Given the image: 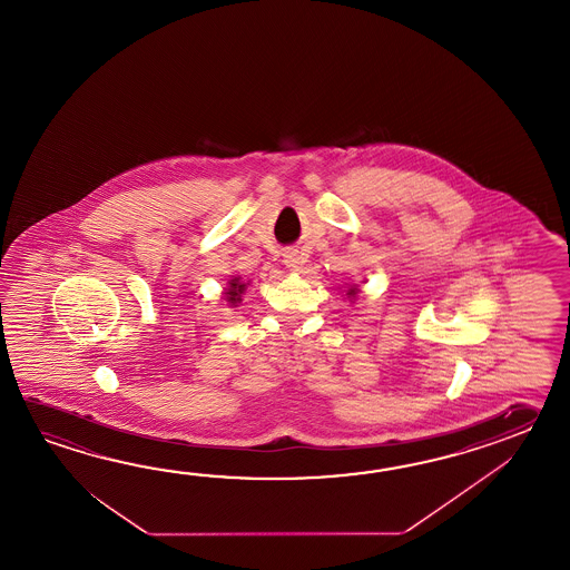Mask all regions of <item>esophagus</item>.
<instances>
[{
	"mask_svg": "<svg viewBox=\"0 0 570 570\" xmlns=\"http://www.w3.org/2000/svg\"><path fill=\"white\" fill-rule=\"evenodd\" d=\"M285 263H287V267L291 271H302L303 268V258L297 253H289V255L285 256Z\"/></svg>",
	"mask_w": 570,
	"mask_h": 570,
	"instance_id": "obj_1",
	"label": "esophagus"
}]
</instances>
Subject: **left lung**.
I'll use <instances>...</instances> for the list:
<instances>
[{
  "label": "left lung",
  "mask_w": 570,
  "mask_h": 570,
  "mask_svg": "<svg viewBox=\"0 0 570 570\" xmlns=\"http://www.w3.org/2000/svg\"><path fill=\"white\" fill-rule=\"evenodd\" d=\"M351 293H354V289H352Z\"/></svg>",
  "instance_id": "left-lung-1"
}]
</instances>
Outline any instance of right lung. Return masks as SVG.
Listing matches in <instances>:
<instances>
[{"label": "right lung", "instance_id": "obj_1", "mask_svg": "<svg viewBox=\"0 0 570 570\" xmlns=\"http://www.w3.org/2000/svg\"><path fill=\"white\" fill-rule=\"evenodd\" d=\"M244 291V283H238V279L230 281V289H228V302H240V293Z\"/></svg>", "mask_w": 570, "mask_h": 570}]
</instances>
